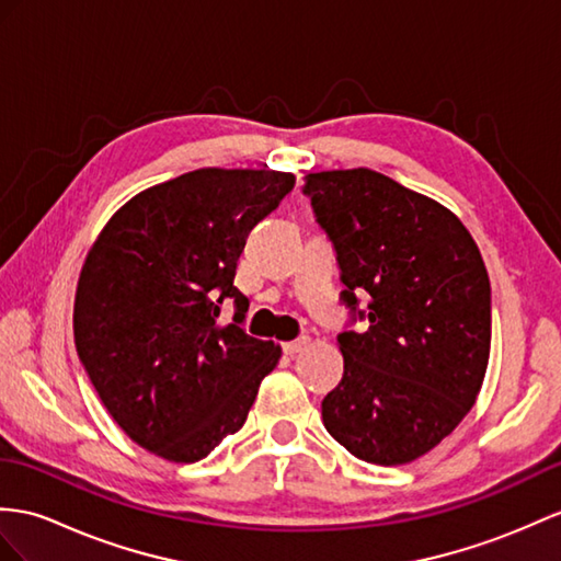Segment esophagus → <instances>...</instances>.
<instances>
[{
    "label": "esophagus",
    "instance_id": "obj_1",
    "mask_svg": "<svg viewBox=\"0 0 561 561\" xmlns=\"http://www.w3.org/2000/svg\"><path fill=\"white\" fill-rule=\"evenodd\" d=\"M307 345H309V337H297V340H293V343H285V345H283V352L290 354V357H293V354L302 352Z\"/></svg>",
    "mask_w": 561,
    "mask_h": 561
}]
</instances>
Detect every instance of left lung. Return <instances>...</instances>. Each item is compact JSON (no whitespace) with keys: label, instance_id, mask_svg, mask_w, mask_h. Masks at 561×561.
I'll return each instance as SVG.
<instances>
[{"label":"left lung","instance_id":"1","mask_svg":"<svg viewBox=\"0 0 561 561\" xmlns=\"http://www.w3.org/2000/svg\"><path fill=\"white\" fill-rule=\"evenodd\" d=\"M333 242L340 293L364 333L337 335L345 374L325 394V431L368 463L431 453L469 414L490 357V280L471 233L431 197L371 169L305 178ZM369 295L367 311L357 294Z\"/></svg>","mask_w":561,"mask_h":561}]
</instances>
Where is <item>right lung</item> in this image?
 <instances>
[{
	"label": "right lung",
	"instance_id": "right-lung-1",
	"mask_svg": "<svg viewBox=\"0 0 561 561\" xmlns=\"http://www.w3.org/2000/svg\"><path fill=\"white\" fill-rule=\"evenodd\" d=\"M293 173L199 169L145 190L108 218L78 278V357L130 440L199 461L242 428L280 347L244 333L236 285L250 230ZM230 298L234 321L217 323Z\"/></svg>",
	"mask_w": 561,
	"mask_h": 561
}]
</instances>
